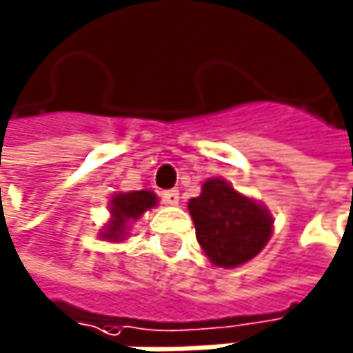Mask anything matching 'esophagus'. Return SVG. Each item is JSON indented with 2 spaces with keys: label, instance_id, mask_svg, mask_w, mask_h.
Listing matches in <instances>:
<instances>
[{
  "label": "esophagus",
  "instance_id": "obj_1",
  "mask_svg": "<svg viewBox=\"0 0 353 353\" xmlns=\"http://www.w3.org/2000/svg\"><path fill=\"white\" fill-rule=\"evenodd\" d=\"M163 201L167 203V205H180V192L178 190H167V192H163Z\"/></svg>",
  "mask_w": 353,
  "mask_h": 353
}]
</instances>
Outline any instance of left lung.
Instances as JSON below:
<instances>
[{
    "instance_id": "left-lung-1",
    "label": "left lung",
    "mask_w": 353,
    "mask_h": 353,
    "mask_svg": "<svg viewBox=\"0 0 353 353\" xmlns=\"http://www.w3.org/2000/svg\"><path fill=\"white\" fill-rule=\"evenodd\" d=\"M188 211L201 249L217 268L251 261L274 232L270 209L221 178H209L201 194L188 201Z\"/></svg>"
}]
</instances>
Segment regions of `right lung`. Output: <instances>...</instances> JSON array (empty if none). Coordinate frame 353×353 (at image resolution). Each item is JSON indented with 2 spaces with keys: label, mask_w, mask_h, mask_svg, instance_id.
<instances>
[{
  "label": "right lung",
  "mask_w": 353,
  "mask_h": 353,
  "mask_svg": "<svg viewBox=\"0 0 353 353\" xmlns=\"http://www.w3.org/2000/svg\"><path fill=\"white\" fill-rule=\"evenodd\" d=\"M157 205H159V196L150 190L114 192L108 201L110 217L98 232V239L106 243H123L130 236L132 225Z\"/></svg>",
  "instance_id": "1"
}]
</instances>
